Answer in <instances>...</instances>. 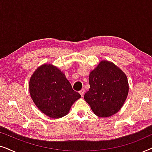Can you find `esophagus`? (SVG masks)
I'll use <instances>...</instances> for the list:
<instances>
[{
	"instance_id": "obj_1",
	"label": "esophagus",
	"mask_w": 152,
	"mask_h": 152,
	"mask_svg": "<svg viewBox=\"0 0 152 152\" xmlns=\"http://www.w3.org/2000/svg\"><path fill=\"white\" fill-rule=\"evenodd\" d=\"M84 93H85V89L84 88H82V90L80 91V94L82 95V96H84Z\"/></svg>"
}]
</instances>
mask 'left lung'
Instances as JSON below:
<instances>
[{"label": "left lung", "instance_id": "left-lung-1", "mask_svg": "<svg viewBox=\"0 0 152 152\" xmlns=\"http://www.w3.org/2000/svg\"><path fill=\"white\" fill-rule=\"evenodd\" d=\"M89 84L90 88L84 97L95 115L109 117L121 109L129 84L126 75L115 64L102 61L89 75Z\"/></svg>", "mask_w": 152, "mask_h": 152}]
</instances>
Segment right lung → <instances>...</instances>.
<instances>
[{"instance_id": "obj_1", "label": "right lung", "mask_w": 152, "mask_h": 152, "mask_svg": "<svg viewBox=\"0 0 152 152\" xmlns=\"http://www.w3.org/2000/svg\"><path fill=\"white\" fill-rule=\"evenodd\" d=\"M30 93L40 111L52 118L67 115L81 95L75 91L65 75L51 64L35 70L30 80Z\"/></svg>"}]
</instances>
